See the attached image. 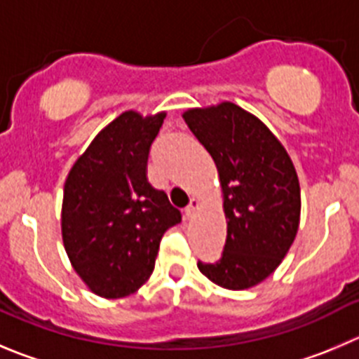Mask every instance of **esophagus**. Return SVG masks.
I'll use <instances>...</instances> for the list:
<instances>
[{
  "label": "esophagus",
  "mask_w": 359,
  "mask_h": 359,
  "mask_svg": "<svg viewBox=\"0 0 359 359\" xmlns=\"http://www.w3.org/2000/svg\"><path fill=\"white\" fill-rule=\"evenodd\" d=\"M197 210H199V201H197V199H190V204L185 208V215L189 218H194V217H196Z\"/></svg>",
  "instance_id": "obj_1"
}]
</instances>
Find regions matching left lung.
I'll list each match as a JSON object with an SVG mask.
<instances>
[{
    "label": "left lung",
    "mask_w": 359,
    "mask_h": 359,
    "mask_svg": "<svg viewBox=\"0 0 359 359\" xmlns=\"http://www.w3.org/2000/svg\"><path fill=\"white\" fill-rule=\"evenodd\" d=\"M183 119L215 160L227 218L222 257L197 268L220 287H254L298 233L302 196L291 156L261 119L231 102L189 109Z\"/></svg>",
    "instance_id": "left-lung-1"
}]
</instances>
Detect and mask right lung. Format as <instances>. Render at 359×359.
Returning <instances> with one entry per match:
<instances>
[{"mask_svg": "<svg viewBox=\"0 0 359 359\" xmlns=\"http://www.w3.org/2000/svg\"><path fill=\"white\" fill-rule=\"evenodd\" d=\"M165 112L126 111L93 139L68 172L61 234L72 266L102 298H125L155 269L160 240L182 213L146 176Z\"/></svg>", "mask_w": 359, "mask_h": 359, "instance_id": "obj_1", "label": "right lung"}]
</instances>
